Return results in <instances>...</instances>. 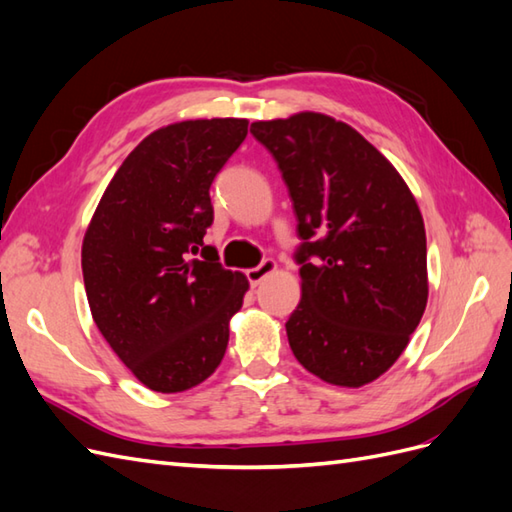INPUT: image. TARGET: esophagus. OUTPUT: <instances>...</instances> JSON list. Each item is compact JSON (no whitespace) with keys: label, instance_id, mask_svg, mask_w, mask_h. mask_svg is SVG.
Listing matches in <instances>:
<instances>
[{"label":"esophagus","instance_id":"esophagus-1","mask_svg":"<svg viewBox=\"0 0 512 512\" xmlns=\"http://www.w3.org/2000/svg\"><path fill=\"white\" fill-rule=\"evenodd\" d=\"M277 269V265L273 260H262L258 267H254V269H247L245 271V277H247V282H250L252 286H258L262 280H265V277L269 275V273H273Z\"/></svg>","mask_w":512,"mask_h":512}]
</instances>
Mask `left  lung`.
Returning a JSON list of instances; mask_svg holds the SVG:
<instances>
[{"label":"left lung","instance_id":"1","mask_svg":"<svg viewBox=\"0 0 512 512\" xmlns=\"http://www.w3.org/2000/svg\"><path fill=\"white\" fill-rule=\"evenodd\" d=\"M250 132L277 162L299 222L292 354L329 384L376 380L406 350L427 305V241L412 192L344 121L299 113L256 121Z\"/></svg>","mask_w":512,"mask_h":512}]
</instances>
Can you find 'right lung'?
Here are the masks:
<instances>
[{"label": "right lung", "instance_id": "add662e5", "mask_svg": "<svg viewBox=\"0 0 512 512\" xmlns=\"http://www.w3.org/2000/svg\"><path fill=\"white\" fill-rule=\"evenodd\" d=\"M245 136L247 119L230 117L151 132L119 166L85 232L91 316L151 391H188L224 359L228 322L250 284L203 237L213 224L211 183Z\"/></svg>", "mask_w": 512, "mask_h": 512}]
</instances>
